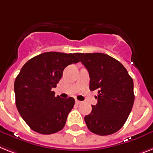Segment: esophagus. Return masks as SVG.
Instances as JSON below:
<instances>
[{"instance_id": "1", "label": "esophagus", "mask_w": 153, "mask_h": 153, "mask_svg": "<svg viewBox=\"0 0 153 153\" xmlns=\"http://www.w3.org/2000/svg\"><path fill=\"white\" fill-rule=\"evenodd\" d=\"M82 102V101H80V100H75V103H76L77 105H79V104H81Z\"/></svg>"}]
</instances>
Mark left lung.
Here are the masks:
<instances>
[{
    "mask_svg": "<svg viewBox=\"0 0 153 153\" xmlns=\"http://www.w3.org/2000/svg\"><path fill=\"white\" fill-rule=\"evenodd\" d=\"M89 71V89L97 90V104L85 115L91 132L112 134L126 123L134 101V82L124 66L105 53H75Z\"/></svg>",
    "mask_w": 153,
    "mask_h": 153,
    "instance_id": "obj_1",
    "label": "left lung"
}]
</instances>
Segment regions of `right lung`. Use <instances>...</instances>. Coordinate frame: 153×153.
I'll return each mask as SVG.
<instances>
[{
  "mask_svg": "<svg viewBox=\"0 0 153 153\" xmlns=\"http://www.w3.org/2000/svg\"><path fill=\"white\" fill-rule=\"evenodd\" d=\"M75 53L48 52L29 59L15 80L16 105L31 130L42 134L61 130L74 105V99L55 97L52 89L67 66L79 62Z\"/></svg>",
  "mask_w": 153,
  "mask_h": 153,
  "instance_id": "right-lung-1",
  "label": "right lung"
}]
</instances>
